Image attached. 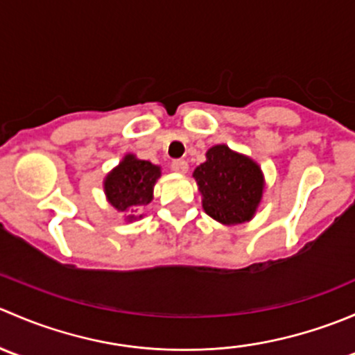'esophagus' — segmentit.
I'll list each match as a JSON object with an SVG mask.
<instances>
[{
  "label": "esophagus",
  "instance_id": "esophagus-1",
  "mask_svg": "<svg viewBox=\"0 0 355 355\" xmlns=\"http://www.w3.org/2000/svg\"><path fill=\"white\" fill-rule=\"evenodd\" d=\"M171 170L175 171V173H187L189 171V163L185 159H175L171 161Z\"/></svg>",
  "mask_w": 355,
  "mask_h": 355
}]
</instances>
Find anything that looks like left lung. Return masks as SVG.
Returning a JSON list of instances; mask_svg holds the SVG:
<instances>
[{"instance_id":"obj_1","label":"left lung","mask_w":355,"mask_h":355,"mask_svg":"<svg viewBox=\"0 0 355 355\" xmlns=\"http://www.w3.org/2000/svg\"><path fill=\"white\" fill-rule=\"evenodd\" d=\"M192 177L202 198V209L227 227L252 220L266 185L259 164L227 144L207 149L206 161Z\"/></svg>"}]
</instances>
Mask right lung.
<instances>
[{"mask_svg": "<svg viewBox=\"0 0 355 355\" xmlns=\"http://www.w3.org/2000/svg\"><path fill=\"white\" fill-rule=\"evenodd\" d=\"M159 177L161 166L135 155H125L103 180L106 200L118 213H125V221L142 218L137 209L151 202Z\"/></svg>", "mask_w": 355, "mask_h": 355, "instance_id": "1", "label": "right lung"}]
</instances>
